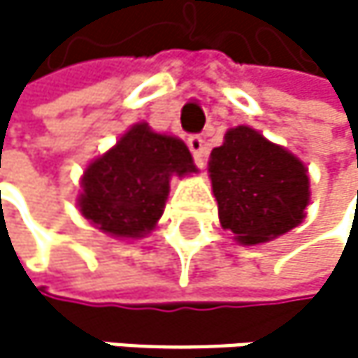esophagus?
I'll list each match as a JSON object with an SVG mask.
<instances>
[{
	"mask_svg": "<svg viewBox=\"0 0 358 358\" xmlns=\"http://www.w3.org/2000/svg\"><path fill=\"white\" fill-rule=\"evenodd\" d=\"M187 143H189V150L193 152L197 165H203V163H201V159H203V155H206V143H203V139H201L199 135H191V137L187 139Z\"/></svg>",
	"mask_w": 358,
	"mask_h": 358,
	"instance_id": "1",
	"label": "esophagus"
}]
</instances>
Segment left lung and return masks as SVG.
I'll list each match as a JSON object with an SVG mask.
<instances>
[{
    "mask_svg": "<svg viewBox=\"0 0 358 358\" xmlns=\"http://www.w3.org/2000/svg\"><path fill=\"white\" fill-rule=\"evenodd\" d=\"M208 173L219 221L241 245L273 241L305 219L307 167L255 129H229L210 152Z\"/></svg>",
    "mask_w": 358,
    "mask_h": 358,
    "instance_id": "8db88e82",
    "label": "left lung"
}]
</instances>
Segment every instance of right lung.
Listing matches in <instances>:
<instances>
[{
    "mask_svg": "<svg viewBox=\"0 0 358 358\" xmlns=\"http://www.w3.org/2000/svg\"><path fill=\"white\" fill-rule=\"evenodd\" d=\"M195 171L185 141L155 133L139 122L109 152L87 165L79 210L109 236L141 238L163 215L171 176L182 178Z\"/></svg>",
    "mask_w": 358,
    "mask_h": 358,
    "instance_id": "right-lung-1",
    "label": "right lung"
}]
</instances>
